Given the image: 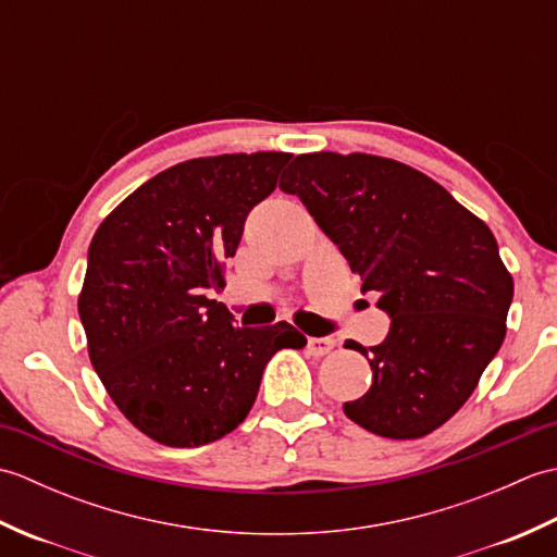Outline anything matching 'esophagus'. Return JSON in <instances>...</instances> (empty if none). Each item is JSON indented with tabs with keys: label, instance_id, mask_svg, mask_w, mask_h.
Here are the masks:
<instances>
[{
	"label": "esophagus",
	"instance_id": "obj_1",
	"mask_svg": "<svg viewBox=\"0 0 557 557\" xmlns=\"http://www.w3.org/2000/svg\"><path fill=\"white\" fill-rule=\"evenodd\" d=\"M333 337H309V342H306V349H309L311 357H325V354L333 351Z\"/></svg>",
	"mask_w": 557,
	"mask_h": 557
}]
</instances>
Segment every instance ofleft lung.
Segmentation results:
<instances>
[{"instance_id":"obj_1","label":"left lung","mask_w":557,"mask_h":557,"mask_svg":"<svg viewBox=\"0 0 557 557\" xmlns=\"http://www.w3.org/2000/svg\"><path fill=\"white\" fill-rule=\"evenodd\" d=\"M280 188L301 198L389 315L381 345H357L373 383L345 413L393 441L429 435L474 393L505 339L515 282L488 224L431 176L366 152L297 156Z\"/></svg>"}]
</instances>
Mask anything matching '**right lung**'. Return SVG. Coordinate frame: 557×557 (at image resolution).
Masks as SVG:
<instances>
[{"mask_svg": "<svg viewBox=\"0 0 557 557\" xmlns=\"http://www.w3.org/2000/svg\"><path fill=\"white\" fill-rule=\"evenodd\" d=\"M289 152L196 158L152 176L102 220L88 248L78 315L92 369L140 433L198 447L251 411L272 354L306 337L280 321L232 325L224 287L248 212L277 186Z\"/></svg>", "mask_w": 557, "mask_h": 557, "instance_id": "1", "label": "right lung"}]
</instances>
